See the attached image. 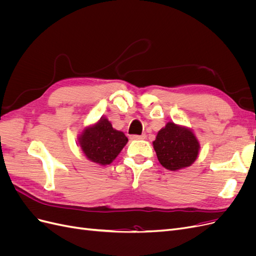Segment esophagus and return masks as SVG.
Listing matches in <instances>:
<instances>
[{"mask_svg": "<svg viewBox=\"0 0 256 256\" xmlns=\"http://www.w3.org/2000/svg\"><path fill=\"white\" fill-rule=\"evenodd\" d=\"M130 138H131V140H145L146 136L145 134H142V136H131Z\"/></svg>", "mask_w": 256, "mask_h": 256, "instance_id": "1", "label": "esophagus"}]
</instances>
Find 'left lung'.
I'll return each mask as SVG.
<instances>
[{"label": "left lung", "instance_id": "1", "mask_svg": "<svg viewBox=\"0 0 256 256\" xmlns=\"http://www.w3.org/2000/svg\"><path fill=\"white\" fill-rule=\"evenodd\" d=\"M152 145L161 166L174 172L194 164L200 148L192 129L173 122L158 131Z\"/></svg>", "mask_w": 256, "mask_h": 256}]
</instances>
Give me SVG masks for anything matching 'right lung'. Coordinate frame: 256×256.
Instances as JSON below:
<instances>
[{
  "label": "right lung",
  "instance_id": "right-lung-1",
  "mask_svg": "<svg viewBox=\"0 0 256 256\" xmlns=\"http://www.w3.org/2000/svg\"><path fill=\"white\" fill-rule=\"evenodd\" d=\"M127 142L125 134L114 129L104 116L84 127L78 136V145L84 156L99 166L112 164Z\"/></svg>",
  "mask_w": 256,
  "mask_h": 256
}]
</instances>
